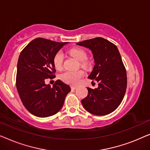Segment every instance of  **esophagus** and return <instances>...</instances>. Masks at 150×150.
<instances>
[{
    "instance_id": "1",
    "label": "esophagus",
    "mask_w": 150,
    "mask_h": 150,
    "mask_svg": "<svg viewBox=\"0 0 150 150\" xmlns=\"http://www.w3.org/2000/svg\"><path fill=\"white\" fill-rule=\"evenodd\" d=\"M77 89V87L76 86H71V90H74Z\"/></svg>"
}]
</instances>
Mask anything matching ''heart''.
Listing matches in <instances>:
<instances>
[{"label":"heart","mask_w":150,"mask_h":150,"mask_svg":"<svg viewBox=\"0 0 150 150\" xmlns=\"http://www.w3.org/2000/svg\"><path fill=\"white\" fill-rule=\"evenodd\" d=\"M69 54L71 56L75 57L77 60L80 61V65L81 67L85 66V61L87 59V54L83 50L80 48H74L69 50ZM63 60H64V54L62 51L59 50L55 54L53 58V63L55 68L60 69L62 67ZM83 73L81 71H65L60 75V79L64 83L71 84V85H77L80 81Z\"/></svg>","instance_id":"obj_1"}]
</instances>
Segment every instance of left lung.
Listing matches in <instances>:
<instances>
[{
    "instance_id": "obj_1",
    "label": "left lung",
    "mask_w": 150,
    "mask_h": 150,
    "mask_svg": "<svg viewBox=\"0 0 150 150\" xmlns=\"http://www.w3.org/2000/svg\"><path fill=\"white\" fill-rule=\"evenodd\" d=\"M77 45L91 50L94 67L88 78L98 83L95 89L87 88L88 96L81 100V104L92 114H109L122 103L127 86L126 69L119 50L102 37L86 40Z\"/></svg>"
}]
</instances>
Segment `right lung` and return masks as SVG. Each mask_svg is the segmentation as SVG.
Segmentation results:
<instances>
[{
	"label": "right lung",
	"mask_w": 150,
	"mask_h": 150,
	"mask_svg": "<svg viewBox=\"0 0 150 150\" xmlns=\"http://www.w3.org/2000/svg\"><path fill=\"white\" fill-rule=\"evenodd\" d=\"M67 43L37 38L26 46L19 56L17 90L24 106L35 116L45 117L56 114L71 91L70 86L60 79L52 87L45 83L47 78L55 77L54 56Z\"/></svg>",
	"instance_id": "right-lung-1"
}]
</instances>
